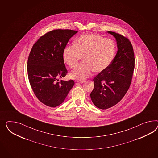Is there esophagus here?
<instances>
[{"mask_svg":"<svg viewBox=\"0 0 158 158\" xmlns=\"http://www.w3.org/2000/svg\"><path fill=\"white\" fill-rule=\"evenodd\" d=\"M77 83H83L85 82V81H77Z\"/></svg>","mask_w":158,"mask_h":158,"instance_id":"obj_1","label":"esophagus"}]
</instances>
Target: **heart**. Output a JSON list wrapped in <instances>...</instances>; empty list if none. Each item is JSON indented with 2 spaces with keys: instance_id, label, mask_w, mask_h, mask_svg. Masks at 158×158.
<instances>
[{
  "instance_id": "obj_1",
  "label": "heart",
  "mask_w": 158,
  "mask_h": 158,
  "mask_svg": "<svg viewBox=\"0 0 158 158\" xmlns=\"http://www.w3.org/2000/svg\"><path fill=\"white\" fill-rule=\"evenodd\" d=\"M115 44L110 39L94 34H85L75 41V45L65 48L64 63L73 68L84 56V61L77 65L69 73L73 79L83 80L93 71L100 73L111 64L115 55Z\"/></svg>"
}]
</instances>
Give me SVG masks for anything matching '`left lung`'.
Here are the masks:
<instances>
[{"label": "left lung", "instance_id": "left-lung-1", "mask_svg": "<svg viewBox=\"0 0 158 158\" xmlns=\"http://www.w3.org/2000/svg\"><path fill=\"white\" fill-rule=\"evenodd\" d=\"M116 40L118 51L111 64L94 77V89L90 94L95 106L107 109L124 97L131 85L135 68L132 45L127 38L107 31Z\"/></svg>", "mask_w": 158, "mask_h": 158}]
</instances>
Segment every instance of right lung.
<instances>
[{
    "mask_svg": "<svg viewBox=\"0 0 158 158\" xmlns=\"http://www.w3.org/2000/svg\"><path fill=\"white\" fill-rule=\"evenodd\" d=\"M77 30L56 29L41 37L32 47L27 61L30 85L40 101L55 107L63 102L75 83L73 80L56 82L67 73L63 52Z\"/></svg>",
    "mask_w": 158,
    "mask_h": 158,
    "instance_id": "add662e5",
    "label": "right lung"
}]
</instances>
